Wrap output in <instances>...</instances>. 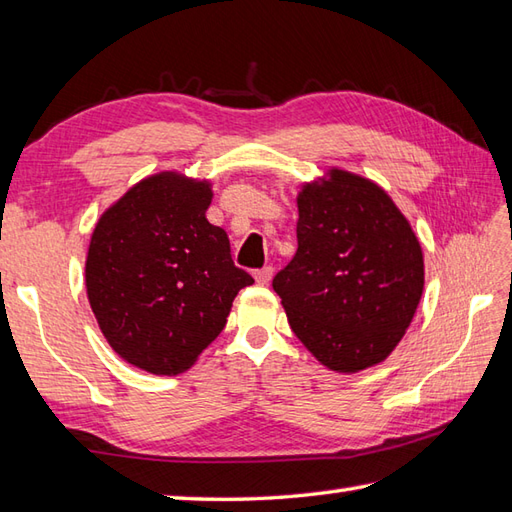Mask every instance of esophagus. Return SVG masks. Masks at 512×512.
Returning <instances> with one entry per match:
<instances>
[{
	"instance_id": "34e87169",
	"label": "esophagus",
	"mask_w": 512,
	"mask_h": 512,
	"mask_svg": "<svg viewBox=\"0 0 512 512\" xmlns=\"http://www.w3.org/2000/svg\"><path fill=\"white\" fill-rule=\"evenodd\" d=\"M273 275H275V268L273 266H264L262 270H255V281L257 284H268L270 279H273Z\"/></svg>"
}]
</instances>
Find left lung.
I'll list each match as a JSON object with an SVG mask.
<instances>
[{
  "label": "left lung",
  "mask_w": 512,
  "mask_h": 512,
  "mask_svg": "<svg viewBox=\"0 0 512 512\" xmlns=\"http://www.w3.org/2000/svg\"><path fill=\"white\" fill-rule=\"evenodd\" d=\"M299 248L273 288L297 339L332 372L383 363L424 288L416 233L376 182L328 169L297 195Z\"/></svg>",
  "instance_id": "obj_1"
}]
</instances>
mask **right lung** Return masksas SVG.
Masks as SVG:
<instances>
[{
  "label": "right lung",
  "mask_w": 512,
  "mask_h": 512,
  "mask_svg": "<svg viewBox=\"0 0 512 512\" xmlns=\"http://www.w3.org/2000/svg\"><path fill=\"white\" fill-rule=\"evenodd\" d=\"M211 182L160 171L136 182L94 226L85 288L112 350L138 369L176 376L224 330L237 268L224 228L206 220Z\"/></svg>",
  "instance_id": "add662e5"
}]
</instances>
